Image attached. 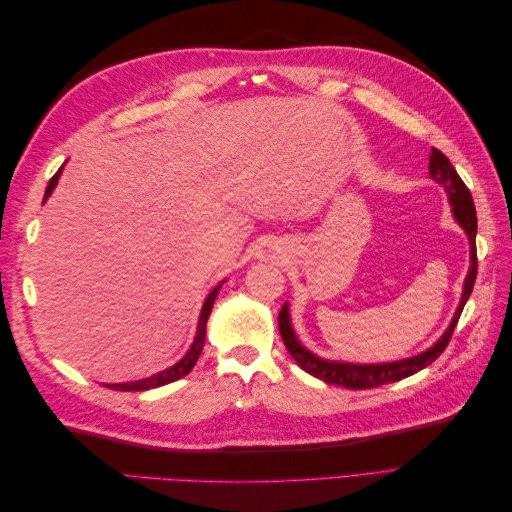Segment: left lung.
<instances>
[{
	"instance_id": "obj_1",
	"label": "left lung",
	"mask_w": 512,
	"mask_h": 512,
	"mask_svg": "<svg viewBox=\"0 0 512 512\" xmlns=\"http://www.w3.org/2000/svg\"><path fill=\"white\" fill-rule=\"evenodd\" d=\"M429 173L438 183H442L448 198H451L455 220L463 226V230L468 232L470 239V273L466 277V284H463V297L461 303L455 312V318L451 322V327L446 329L440 342L429 348L427 352L412 356V359L406 361H397V363H384V365H348V363H331V361H322L312 352H307L292 333L290 327V318H288V307L284 305L280 316H277V322H280V333L284 339L286 350L292 354V359L297 361L307 374H312L327 384H337V386H346V389H374V386H382L389 382H397L401 378H408L416 371H421L423 367L431 365L438 356L446 350L448 342H451V335L457 327L459 316L463 312V305L470 299L474 282H476V271H478V258H476V209H474V200L468 190V185L461 181L457 175L455 166L448 162V158L440 149L433 147L431 149V158H429Z\"/></svg>"
}]
</instances>
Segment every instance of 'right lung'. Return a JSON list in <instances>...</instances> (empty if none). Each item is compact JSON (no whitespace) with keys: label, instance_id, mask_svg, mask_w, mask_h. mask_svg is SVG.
Listing matches in <instances>:
<instances>
[{"label":"right lung","instance_id":"add662e5","mask_svg":"<svg viewBox=\"0 0 512 512\" xmlns=\"http://www.w3.org/2000/svg\"><path fill=\"white\" fill-rule=\"evenodd\" d=\"M61 168H64V166H61ZM61 168H59L57 173L51 177V181H49V188H46V196H44V200L51 196V192H53V188H55V183H57V179H59V175H61ZM218 290H220V286L215 288V290L209 294V297H207V301H205V305H203V312H200V320H198V335H196V339H194V344H192L190 352L185 354L183 359H181L177 365L168 367V369L160 371V374L151 376V378L138 380V382L106 384L108 389H115V391H147V389H156V386H162V384H168V382H175V380L183 378L185 374H190V369L196 365V361H198L200 352H203V346H205V329H207V320H209V314H211L213 301H215V297H218Z\"/></svg>","mask_w":512,"mask_h":512}]
</instances>
